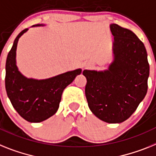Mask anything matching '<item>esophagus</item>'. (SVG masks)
Listing matches in <instances>:
<instances>
[{"label": "esophagus", "mask_w": 156, "mask_h": 156, "mask_svg": "<svg viewBox=\"0 0 156 156\" xmlns=\"http://www.w3.org/2000/svg\"><path fill=\"white\" fill-rule=\"evenodd\" d=\"M91 66H92V64L90 63V62H85L84 64H83V69H90V68H91Z\"/></svg>", "instance_id": "obj_1"}]
</instances>
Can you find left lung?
<instances>
[{
    "instance_id": "8db88e82",
    "label": "left lung",
    "mask_w": 156,
    "mask_h": 156,
    "mask_svg": "<svg viewBox=\"0 0 156 156\" xmlns=\"http://www.w3.org/2000/svg\"><path fill=\"white\" fill-rule=\"evenodd\" d=\"M114 36L113 61L107 70H85V93L91 112L105 122L116 124L129 119L147 91L149 63L147 51L133 31L110 24Z\"/></svg>"
}]
</instances>
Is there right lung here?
<instances>
[{"mask_svg":"<svg viewBox=\"0 0 156 156\" xmlns=\"http://www.w3.org/2000/svg\"><path fill=\"white\" fill-rule=\"evenodd\" d=\"M44 26L36 24L32 27ZM28 28L16 36L9 52L5 65V89L13 108L28 122L39 123L53 116L59 107L64 89L70 85L81 69L67 71L47 79L27 78L19 71L16 55L20 37Z\"/></svg>","mask_w":156,"mask_h":156,"instance_id":"1","label":"right lung"}]
</instances>
